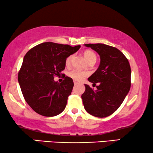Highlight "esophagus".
I'll use <instances>...</instances> for the list:
<instances>
[{
	"label": "esophagus",
	"mask_w": 153,
	"mask_h": 153,
	"mask_svg": "<svg viewBox=\"0 0 153 153\" xmlns=\"http://www.w3.org/2000/svg\"><path fill=\"white\" fill-rule=\"evenodd\" d=\"M74 84L76 85V84H79V81H76V80H74Z\"/></svg>",
	"instance_id": "esophagus-1"
}]
</instances>
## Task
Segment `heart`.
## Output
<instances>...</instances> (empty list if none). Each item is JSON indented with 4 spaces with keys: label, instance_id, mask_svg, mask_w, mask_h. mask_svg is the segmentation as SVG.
<instances>
[{
    "label": "heart",
    "instance_id": "1",
    "mask_svg": "<svg viewBox=\"0 0 153 153\" xmlns=\"http://www.w3.org/2000/svg\"><path fill=\"white\" fill-rule=\"evenodd\" d=\"M84 56L86 59L87 60V62L88 63L92 62H96L97 57L95 53L93 52V51L87 50L85 51L84 53ZM72 55H69V57H67L66 60H65V65L66 66H69L70 65L71 61H72ZM88 73L86 72H84V71H80L78 70V69H72V70L69 71L68 73L69 76H70L71 78L75 79V80L77 81H80L82 80L83 79H84L85 77L88 76Z\"/></svg>",
    "mask_w": 153,
    "mask_h": 153
}]
</instances>
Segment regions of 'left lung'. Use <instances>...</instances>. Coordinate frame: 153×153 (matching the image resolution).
Instances as JSON below:
<instances>
[{"mask_svg":"<svg viewBox=\"0 0 153 153\" xmlns=\"http://www.w3.org/2000/svg\"><path fill=\"white\" fill-rule=\"evenodd\" d=\"M100 55L97 70L88 79L96 85L94 91L85 84L81 96L84 108L91 115L106 117L113 114L124 101L131 87V67L128 59L116 48L102 43L85 44Z\"/></svg>","mask_w":153,"mask_h":153,"instance_id":"1","label":"left lung"}]
</instances>
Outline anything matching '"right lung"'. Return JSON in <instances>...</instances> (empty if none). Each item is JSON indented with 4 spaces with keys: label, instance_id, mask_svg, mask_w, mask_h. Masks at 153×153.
I'll return each mask as SVG.
<instances>
[{
    "label": "right lung",
    "instance_id": "1",
    "mask_svg": "<svg viewBox=\"0 0 153 153\" xmlns=\"http://www.w3.org/2000/svg\"><path fill=\"white\" fill-rule=\"evenodd\" d=\"M80 47L45 42L26 53L18 73V81L26 102L38 114L53 117L65 110L74 82L65 74L61 83L55 81L54 76L62 74L67 57Z\"/></svg>",
    "mask_w": 153,
    "mask_h": 153
}]
</instances>
